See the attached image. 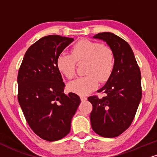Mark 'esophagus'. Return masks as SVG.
<instances>
[{
  "instance_id": "1",
  "label": "esophagus",
  "mask_w": 157,
  "mask_h": 157,
  "mask_svg": "<svg viewBox=\"0 0 157 157\" xmlns=\"http://www.w3.org/2000/svg\"><path fill=\"white\" fill-rule=\"evenodd\" d=\"M81 100H82V102H85V101H86V100H87V98H86V97H85V96L82 95V96H81Z\"/></svg>"
}]
</instances>
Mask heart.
Returning a JSON list of instances; mask_svg holds the SVG:
<instances>
[{
  "label": "heart",
  "instance_id": "obj_1",
  "mask_svg": "<svg viewBox=\"0 0 157 157\" xmlns=\"http://www.w3.org/2000/svg\"><path fill=\"white\" fill-rule=\"evenodd\" d=\"M86 75L75 79L67 85L69 91L86 95L95 90L99 84L108 80L115 65V55L110 46L86 38L79 40L73 46L71 55H60L57 57V68L67 78L75 74L76 63H85Z\"/></svg>",
  "mask_w": 157,
  "mask_h": 157
}]
</instances>
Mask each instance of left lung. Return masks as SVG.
<instances>
[{
  "label": "left lung",
  "instance_id": "1",
  "mask_svg": "<svg viewBox=\"0 0 157 157\" xmlns=\"http://www.w3.org/2000/svg\"><path fill=\"white\" fill-rule=\"evenodd\" d=\"M105 41L113 51L115 65L108 82L98 92L99 98H88L93 108L90 113L92 129L104 138H115L129 128L142 98L141 75L134 53L127 41L109 32L94 36Z\"/></svg>",
  "mask_w": 157,
  "mask_h": 157
}]
</instances>
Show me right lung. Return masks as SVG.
I'll list each match as a JSON object with an SVG mask.
<instances>
[{
    "label": "right lung",
    "instance_id": "1",
    "mask_svg": "<svg viewBox=\"0 0 157 157\" xmlns=\"http://www.w3.org/2000/svg\"><path fill=\"white\" fill-rule=\"evenodd\" d=\"M73 38L44 36L28 48L19 69L18 101L28 125L40 138L60 140L71 131L80 98L64 93L57 59Z\"/></svg>",
    "mask_w": 157,
    "mask_h": 157
}]
</instances>
